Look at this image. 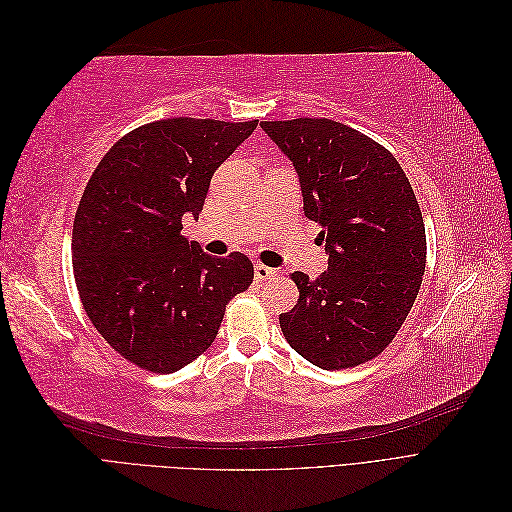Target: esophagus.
I'll return each instance as SVG.
<instances>
[{"label": "esophagus", "mask_w": 512, "mask_h": 512, "mask_svg": "<svg viewBox=\"0 0 512 512\" xmlns=\"http://www.w3.org/2000/svg\"><path fill=\"white\" fill-rule=\"evenodd\" d=\"M275 275H277V271L271 269V267H265V265H256V267H254L256 282H269V280H273Z\"/></svg>", "instance_id": "obj_1"}]
</instances>
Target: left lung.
<instances>
[{"mask_svg":"<svg viewBox=\"0 0 512 512\" xmlns=\"http://www.w3.org/2000/svg\"><path fill=\"white\" fill-rule=\"evenodd\" d=\"M299 175L305 218L320 224L329 269L297 271L299 301L280 314L286 342L322 369L378 356L404 324L425 273L421 207L389 149L333 119L262 121Z\"/></svg>","mask_w":512,"mask_h":512,"instance_id":"1","label":"left lung"}]
</instances>
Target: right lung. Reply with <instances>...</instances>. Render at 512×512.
<instances>
[{"label": "right lung", "instance_id": "obj_1", "mask_svg": "<svg viewBox=\"0 0 512 512\" xmlns=\"http://www.w3.org/2000/svg\"><path fill=\"white\" fill-rule=\"evenodd\" d=\"M258 121L170 117L108 149L81 196L72 267L81 303L123 359L173 374L220 331L228 301L254 280L241 252L215 258L181 235L203 211L218 166Z\"/></svg>", "mask_w": 512, "mask_h": 512}]
</instances>
